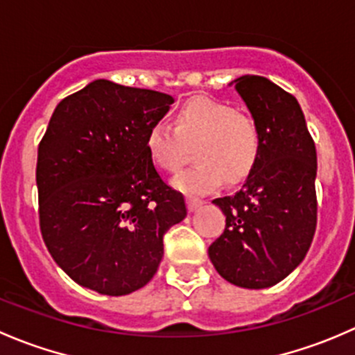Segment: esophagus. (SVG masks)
Returning a JSON list of instances; mask_svg holds the SVG:
<instances>
[{
    "label": "esophagus",
    "mask_w": 355,
    "mask_h": 355,
    "mask_svg": "<svg viewBox=\"0 0 355 355\" xmlns=\"http://www.w3.org/2000/svg\"><path fill=\"white\" fill-rule=\"evenodd\" d=\"M199 206H202V200L200 199H196V198H187V207L191 213H194L196 209H198Z\"/></svg>",
    "instance_id": "34e87169"
}]
</instances>
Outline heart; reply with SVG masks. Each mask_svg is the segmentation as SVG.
Wrapping results in <instances>:
<instances>
[{
    "mask_svg": "<svg viewBox=\"0 0 355 355\" xmlns=\"http://www.w3.org/2000/svg\"><path fill=\"white\" fill-rule=\"evenodd\" d=\"M146 151L157 170L175 173L189 151L196 164L178 175L173 185L200 196L225 184H241L254 171L261 155V130L250 114L207 98L182 105L170 125L155 123L146 135Z\"/></svg>",
    "mask_w": 355,
    "mask_h": 355,
    "instance_id": "b5f03b06",
    "label": "heart"
}]
</instances>
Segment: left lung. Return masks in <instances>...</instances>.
<instances>
[{
    "label": "left lung",
    "instance_id": "left-lung-1",
    "mask_svg": "<svg viewBox=\"0 0 355 355\" xmlns=\"http://www.w3.org/2000/svg\"><path fill=\"white\" fill-rule=\"evenodd\" d=\"M261 130V155L241 191L213 202L227 216L207 249L218 273L242 288H268L306 257L316 232V148L299 103L259 75L234 80Z\"/></svg>",
    "mask_w": 355,
    "mask_h": 355
}]
</instances>
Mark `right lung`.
I'll return each instance as SVG.
<instances>
[{
  "label": "right lung",
  "mask_w": 355,
  "mask_h": 355,
  "mask_svg": "<svg viewBox=\"0 0 355 355\" xmlns=\"http://www.w3.org/2000/svg\"><path fill=\"white\" fill-rule=\"evenodd\" d=\"M173 98L91 82L56 106L37 149L39 225L60 268L85 288L127 295L163 257V235L187 216L161 180L146 135Z\"/></svg>",
  "instance_id": "1"
}]
</instances>
